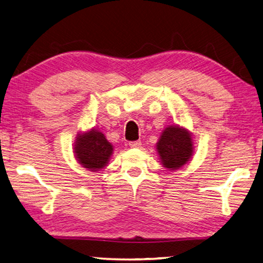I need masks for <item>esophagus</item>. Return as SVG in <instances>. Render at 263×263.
Here are the masks:
<instances>
[{"label":"esophagus","instance_id":"obj_1","mask_svg":"<svg viewBox=\"0 0 263 263\" xmlns=\"http://www.w3.org/2000/svg\"><path fill=\"white\" fill-rule=\"evenodd\" d=\"M128 145H130V147H132V148H139L140 146H141V141H131V142H128Z\"/></svg>","mask_w":263,"mask_h":263}]
</instances>
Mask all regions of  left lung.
I'll list each match as a JSON object with an SVG mask.
<instances>
[{
    "instance_id": "8db88e82",
    "label": "left lung",
    "mask_w": 263,
    "mask_h": 263,
    "mask_svg": "<svg viewBox=\"0 0 263 263\" xmlns=\"http://www.w3.org/2000/svg\"><path fill=\"white\" fill-rule=\"evenodd\" d=\"M193 148L191 133L178 125L165 127L156 144L161 163L168 170H177L187 163Z\"/></svg>"
}]
</instances>
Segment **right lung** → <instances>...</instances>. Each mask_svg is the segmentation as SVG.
<instances>
[{
    "label": "right lung",
    "instance_id": "right-lung-1",
    "mask_svg": "<svg viewBox=\"0 0 263 263\" xmlns=\"http://www.w3.org/2000/svg\"><path fill=\"white\" fill-rule=\"evenodd\" d=\"M114 147L103 133L92 128L90 131L79 133L74 142V156L84 168L99 171L108 164Z\"/></svg>",
    "mask_w": 263,
    "mask_h": 263
}]
</instances>
